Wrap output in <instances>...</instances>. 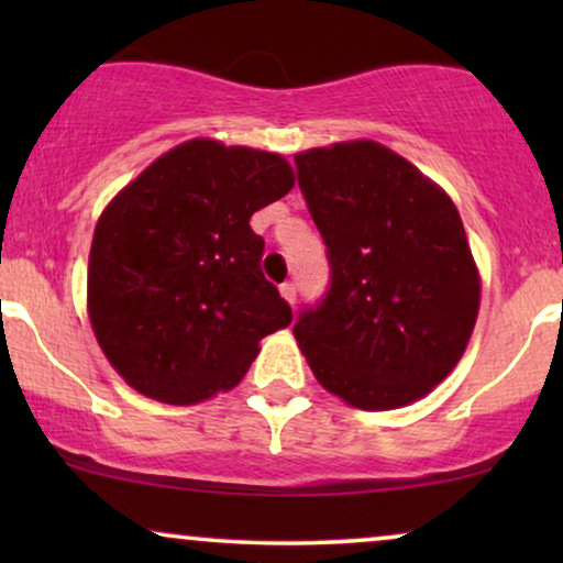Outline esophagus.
Instances as JSON below:
<instances>
[{
  "label": "esophagus",
  "mask_w": 563,
  "mask_h": 563,
  "mask_svg": "<svg viewBox=\"0 0 563 563\" xmlns=\"http://www.w3.org/2000/svg\"><path fill=\"white\" fill-rule=\"evenodd\" d=\"M279 291H282V297L287 299L289 305L297 302V284L295 282H284L282 287H279Z\"/></svg>",
  "instance_id": "esophagus-1"
}]
</instances>
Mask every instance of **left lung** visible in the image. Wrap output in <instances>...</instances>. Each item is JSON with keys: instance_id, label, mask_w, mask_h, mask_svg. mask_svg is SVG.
I'll list each match as a JSON object with an SVG mask.
<instances>
[{"instance_id": "1", "label": "left lung", "mask_w": 563, "mask_h": 563, "mask_svg": "<svg viewBox=\"0 0 563 563\" xmlns=\"http://www.w3.org/2000/svg\"><path fill=\"white\" fill-rule=\"evenodd\" d=\"M295 164L330 264L328 291L299 310V349L349 405H410L459 364L479 312L459 210L372 141L297 153Z\"/></svg>"}]
</instances>
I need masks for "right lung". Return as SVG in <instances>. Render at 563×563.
Here are the masks:
<instances>
[{"mask_svg": "<svg viewBox=\"0 0 563 563\" xmlns=\"http://www.w3.org/2000/svg\"><path fill=\"white\" fill-rule=\"evenodd\" d=\"M295 187L276 153L189 141L112 199L89 253V318L130 387L191 405L235 387L291 322L251 214Z\"/></svg>", "mask_w": 563, "mask_h": 563, "instance_id": "right-lung-1", "label": "right lung"}]
</instances>
